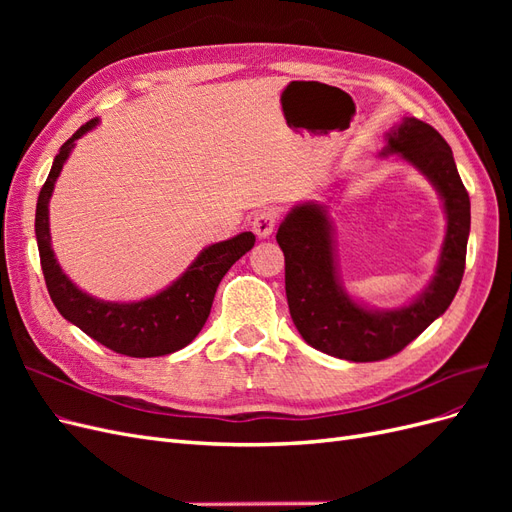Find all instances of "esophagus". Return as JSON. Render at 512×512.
I'll use <instances>...</instances> for the list:
<instances>
[{"instance_id": "34e87169", "label": "esophagus", "mask_w": 512, "mask_h": 512, "mask_svg": "<svg viewBox=\"0 0 512 512\" xmlns=\"http://www.w3.org/2000/svg\"><path fill=\"white\" fill-rule=\"evenodd\" d=\"M275 224H277V211L275 209H265L254 218L252 230L256 232L260 239H267L271 232L275 230Z\"/></svg>"}]
</instances>
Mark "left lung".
<instances>
[{
  "label": "left lung",
  "instance_id": "left-lung-1",
  "mask_svg": "<svg viewBox=\"0 0 512 512\" xmlns=\"http://www.w3.org/2000/svg\"><path fill=\"white\" fill-rule=\"evenodd\" d=\"M382 158L408 162L438 192L446 235L436 273L416 297L399 307H369L350 297L337 265L335 228L327 205H294L277 228L286 258V299L305 342L335 359L382 361L404 350L440 318L459 290L470 237V196L453 151L429 123L404 117L384 136Z\"/></svg>",
  "mask_w": 512,
  "mask_h": 512
}]
</instances>
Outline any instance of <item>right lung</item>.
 I'll use <instances>...</instances> for the list:
<instances>
[{
  "instance_id": "right-lung-1",
  "label": "right lung",
  "mask_w": 512,
  "mask_h": 512,
  "mask_svg": "<svg viewBox=\"0 0 512 512\" xmlns=\"http://www.w3.org/2000/svg\"><path fill=\"white\" fill-rule=\"evenodd\" d=\"M98 123L100 119L87 121L61 145L51 173L40 190L36 205V241L44 282L57 312L102 346L117 354L136 356V359L173 354L188 346L205 327L222 277L243 254L252 250L256 237L252 232H239L237 237L207 245L175 282L141 301H104L81 290L55 258L49 203L57 177L76 141L94 130Z\"/></svg>"
}]
</instances>
